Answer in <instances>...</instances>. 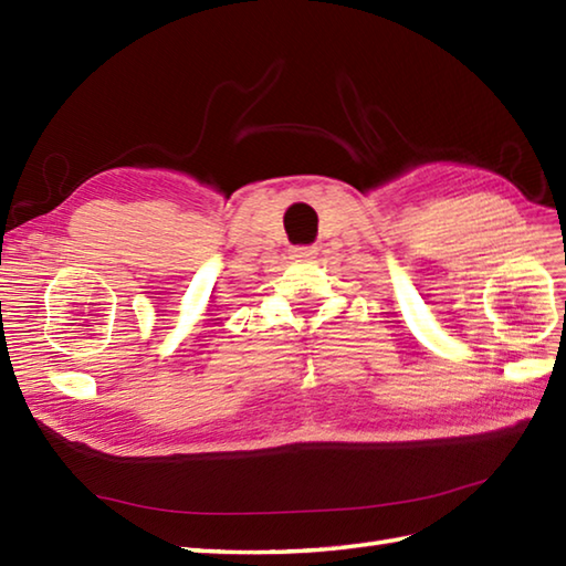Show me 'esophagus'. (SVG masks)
Instances as JSON below:
<instances>
[{"label":"esophagus","instance_id":"34e87169","mask_svg":"<svg viewBox=\"0 0 566 566\" xmlns=\"http://www.w3.org/2000/svg\"><path fill=\"white\" fill-rule=\"evenodd\" d=\"M316 258V248H292V260L306 262Z\"/></svg>","mask_w":566,"mask_h":566}]
</instances>
